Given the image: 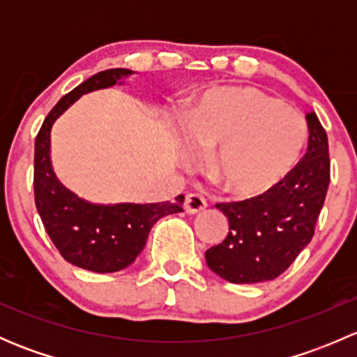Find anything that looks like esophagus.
I'll return each mask as SVG.
<instances>
[{
  "instance_id": "34e87169",
  "label": "esophagus",
  "mask_w": 357,
  "mask_h": 357,
  "mask_svg": "<svg viewBox=\"0 0 357 357\" xmlns=\"http://www.w3.org/2000/svg\"><path fill=\"white\" fill-rule=\"evenodd\" d=\"M207 208V200L204 199L202 193H186L185 199V211L188 214H199V212Z\"/></svg>"
}]
</instances>
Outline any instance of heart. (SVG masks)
<instances>
[{"mask_svg":"<svg viewBox=\"0 0 357 357\" xmlns=\"http://www.w3.org/2000/svg\"><path fill=\"white\" fill-rule=\"evenodd\" d=\"M190 153H208V176L225 193L250 199L295 167L307 139L304 117L250 86L212 91L183 122Z\"/></svg>","mask_w":357,"mask_h":357,"instance_id":"obj_1","label":"heart"}]
</instances>
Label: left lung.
Segmentation results:
<instances>
[{
  "label": "left lung",
  "instance_id": "obj_1",
  "mask_svg": "<svg viewBox=\"0 0 357 357\" xmlns=\"http://www.w3.org/2000/svg\"><path fill=\"white\" fill-rule=\"evenodd\" d=\"M305 121V155L278 185L254 199L215 205L228 218L229 231L205 252V261L226 282L278 278L314 235L330 185L328 138L314 112H307Z\"/></svg>",
  "mask_w": 357,
  "mask_h": 357
}]
</instances>
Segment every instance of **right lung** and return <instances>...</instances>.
Returning a JSON list of instances; mask_svg holds the SVG:
<instances>
[{"label":"right lung","mask_w":357,"mask_h":357,"mask_svg":"<svg viewBox=\"0 0 357 357\" xmlns=\"http://www.w3.org/2000/svg\"><path fill=\"white\" fill-rule=\"evenodd\" d=\"M129 68H109L86 79L59 100L46 115L34 146V199L41 221L62 257L77 268L115 273L136 261L160 218L183 212L185 197L174 204H91L79 199L56 178L52 165V128L56 119L86 93L124 84Z\"/></svg>","instance_id":"obj_1"}]
</instances>
